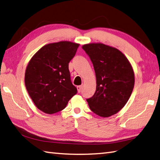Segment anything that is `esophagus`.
Listing matches in <instances>:
<instances>
[{"mask_svg":"<svg viewBox=\"0 0 160 160\" xmlns=\"http://www.w3.org/2000/svg\"><path fill=\"white\" fill-rule=\"evenodd\" d=\"M77 91H78V92L80 93V92H81L82 88H83V85H79V86H77Z\"/></svg>","mask_w":160,"mask_h":160,"instance_id":"34e87169","label":"esophagus"}]
</instances>
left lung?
<instances>
[{
  "instance_id": "left-lung-1",
  "label": "left lung",
  "mask_w": 160,
  "mask_h": 160,
  "mask_svg": "<svg viewBox=\"0 0 160 160\" xmlns=\"http://www.w3.org/2000/svg\"><path fill=\"white\" fill-rule=\"evenodd\" d=\"M92 62L96 77V90L87 99L91 110L102 117H109L128 102L135 84L130 62L118 49L101 43L82 46Z\"/></svg>"
}]
</instances>
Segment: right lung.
<instances>
[{
  "label": "right lung",
  "instance_id": "right-lung-1",
  "mask_svg": "<svg viewBox=\"0 0 160 160\" xmlns=\"http://www.w3.org/2000/svg\"><path fill=\"white\" fill-rule=\"evenodd\" d=\"M79 46L67 41L47 44L30 60L25 74V87L36 107L44 113L62 110L77 93L68 63Z\"/></svg>",
  "mask_w": 160,
  "mask_h": 160
}]
</instances>
